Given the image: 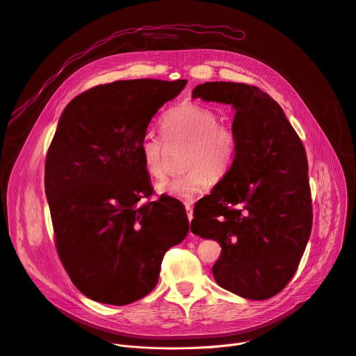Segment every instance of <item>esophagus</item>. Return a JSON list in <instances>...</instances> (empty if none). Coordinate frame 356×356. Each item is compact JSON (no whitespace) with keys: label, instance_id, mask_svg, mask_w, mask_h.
Listing matches in <instances>:
<instances>
[{"label":"esophagus","instance_id":"1","mask_svg":"<svg viewBox=\"0 0 356 356\" xmlns=\"http://www.w3.org/2000/svg\"><path fill=\"white\" fill-rule=\"evenodd\" d=\"M185 211H186V216H188V221L191 222V221H193V218H194V211H193V208H191L189 205H186V207H185Z\"/></svg>","mask_w":356,"mask_h":356}]
</instances>
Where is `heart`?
<instances>
[{"mask_svg":"<svg viewBox=\"0 0 356 356\" xmlns=\"http://www.w3.org/2000/svg\"><path fill=\"white\" fill-rule=\"evenodd\" d=\"M161 131L168 145L185 144L182 168L186 172L159 181V194L189 202L207 193L211 178L221 179L232 165L236 135L229 125L220 122L218 113L207 105L184 102L170 109L161 120ZM163 141L154 132H147L140 143L144 171L152 178H159L165 170Z\"/></svg>","mask_w":356,"mask_h":356,"instance_id":"heart-1","label":"heart"}]
</instances>
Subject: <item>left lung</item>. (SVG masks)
<instances>
[{
    "instance_id": "obj_1",
    "label": "left lung",
    "mask_w": 356,
    "mask_h": 356,
    "mask_svg": "<svg viewBox=\"0 0 356 356\" xmlns=\"http://www.w3.org/2000/svg\"><path fill=\"white\" fill-rule=\"evenodd\" d=\"M193 98L231 104L236 152L211 195L197 202L191 231L222 247L216 284L262 300L293 277L312 229L305 148L280 104L258 87L200 84Z\"/></svg>"
}]
</instances>
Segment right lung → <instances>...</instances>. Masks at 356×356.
Returning a JSON list of instances; mask_svg holds the SVG:
<instances>
[{"label":"right lung","mask_w":356,"mask_h":356,"mask_svg":"<svg viewBox=\"0 0 356 356\" xmlns=\"http://www.w3.org/2000/svg\"><path fill=\"white\" fill-rule=\"evenodd\" d=\"M186 79L97 86L64 109L45 159V194L60 259L92 300L127 305L156 285L165 252L189 222L178 201L152 195L140 143Z\"/></svg>","instance_id":"right-lung-1"}]
</instances>
